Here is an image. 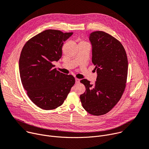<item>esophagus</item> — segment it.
<instances>
[{
	"instance_id": "34e87169",
	"label": "esophagus",
	"mask_w": 149,
	"mask_h": 149,
	"mask_svg": "<svg viewBox=\"0 0 149 149\" xmlns=\"http://www.w3.org/2000/svg\"><path fill=\"white\" fill-rule=\"evenodd\" d=\"M75 83H76V84L79 83V79L75 78Z\"/></svg>"
}]
</instances>
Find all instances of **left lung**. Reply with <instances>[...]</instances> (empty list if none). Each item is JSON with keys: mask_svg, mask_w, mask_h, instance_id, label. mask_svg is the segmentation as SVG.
I'll use <instances>...</instances> for the list:
<instances>
[{"mask_svg": "<svg viewBox=\"0 0 149 149\" xmlns=\"http://www.w3.org/2000/svg\"><path fill=\"white\" fill-rule=\"evenodd\" d=\"M89 39L92 62L97 77L94 84L86 79L80 81L86 90L79 98L87 112L99 116L109 112L123 96L127 79L128 59L123 45L111 35L94 31Z\"/></svg>", "mask_w": 149, "mask_h": 149, "instance_id": "1", "label": "left lung"}]
</instances>
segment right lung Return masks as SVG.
<instances>
[{
  "label": "right lung",
  "instance_id": "1",
  "mask_svg": "<svg viewBox=\"0 0 149 149\" xmlns=\"http://www.w3.org/2000/svg\"><path fill=\"white\" fill-rule=\"evenodd\" d=\"M73 33L47 30L29 40L20 55L21 83L30 100L44 110L61 106L74 85L75 78L53 68L62 56L63 42Z\"/></svg>",
  "mask_w": 149,
  "mask_h": 149
}]
</instances>
